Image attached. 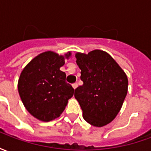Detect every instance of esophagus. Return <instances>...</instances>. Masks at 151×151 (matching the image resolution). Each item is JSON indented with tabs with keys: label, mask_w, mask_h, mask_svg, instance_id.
<instances>
[{
	"label": "esophagus",
	"mask_w": 151,
	"mask_h": 151,
	"mask_svg": "<svg viewBox=\"0 0 151 151\" xmlns=\"http://www.w3.org/2000/svg\"><path fill=\"white\" fill-rule=\"evenodd\" d=\"M72 86H73V89L75 90V89L78 87V83H73Z\"/></svg>",
	"instance_id": "1"
}]
</instances>
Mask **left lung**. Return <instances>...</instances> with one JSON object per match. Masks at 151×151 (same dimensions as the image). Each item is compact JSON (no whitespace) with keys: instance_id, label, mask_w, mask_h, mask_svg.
<instances>
[{"instance_id":"obj_1","label":"left lung","mask_w":151,"mask_h":151,"mask_svg":"<svg viewBox=\"0 0 151 151\" xmlns=\"http://www.w3.org/2000/svg\"><path fill=\"white\" fill-rule=\"evenodd\" d=\"M75 57L83 85L76 89L74 97L83 118L93 126H105L116 118L126 97V73L102 50H93L88 54L77 52Z\"/></svg>"}]
</instances>
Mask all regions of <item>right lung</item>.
Returning <instances> with one entry per match:
<instances>
[{
    "mask_svg": "<svg viewBox=\"0 0 151 151\" xmlns=\"http://www.w3.org/2000/svg\"><path fill=\"white\" fill-rule=\"evenodd\" d=\"M71 52L59 55L47 51L36 56L22 69L18 82V93L28 112L38 120H55L65 109L74 89L65 81L60 68Z\"/></svg>",
    "mask_w": 151,
    "mask_h": 151,
    "instance_id": "obj_1",
    "label": "right lung"
}]
</instances>
